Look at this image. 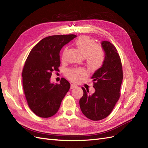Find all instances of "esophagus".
Instances as JSON below:
<instances>
[{"label": "esophagus", "instance_id": "1", "mask_svg": "<svg viewBox=\"0 0 148 148\" xmlns=\"http://www.w3.org/2000/svg\"><path fill=\"white\" fill-rule=\"evenodd\" d=\"M76 87H77L76 85H74V84H72L71 85V89H74V88H76Z\"/></svg>", "mask_w": 148, "mask_h": 148}]
</instances>
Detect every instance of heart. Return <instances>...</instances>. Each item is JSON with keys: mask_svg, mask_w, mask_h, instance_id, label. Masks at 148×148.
I'll list each match as a JSON object with an SVG mask.
<instances>
[{"mask_svg": "<svg viewBox=\"0 0 148 148\" xmlns=\"http://www.w3.org/2000/svg\"><path fill=\"white\" fill-rule=\"evenodd\" d=\"M75 45L85 57L86 63L90 69L97 70L103 65L105 60L104 51L92 38L86 36H81L75 41ZM65 54L66 49H64L62 53V59L64 58ZM85 74V70L79 68L68 70L66 76L72 81L78 82Z\"/></svg>", "mask_w": 148, "mask_h": 148, "instance_id": "obj_1", "label": "heart"}]
</instances>
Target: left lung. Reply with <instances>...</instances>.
<instances>
[{
    "label": "left lung",
    "mask_w": 148,
    "mask_h": 148,
    "mask_svg": "<svg viewBox=\"0 0 148 148\" xmlns=\"http://www.w3.org/2000/svg\"><path fill=\"white\" fill-rule=\"evenodd\" d=\"M101 45L106 53L104 62L91 77L95 92L89 95L82 88L84 94L79 100L83 114L92 121L103 119L110 114L120 97L123 79L122 63L116 47L108 41H103Z\"/></svg>",
    "instance_id": "left-lung-1"
}]
</instances>
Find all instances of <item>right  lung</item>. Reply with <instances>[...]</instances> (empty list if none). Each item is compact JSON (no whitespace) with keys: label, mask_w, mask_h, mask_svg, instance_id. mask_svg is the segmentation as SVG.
I'll use <instances>...</instances> for the list:
<instances>
[{"label":"right lung","mask_w":148,"mask_h":148,"mask_svg":"<svg viewBox=\"0 0 148 148\" xmlns=\"http://www.w3.org/2000/svg\"><path fill=\"white\" fill-rule=\"evenodd\" d=\"M74 34L51 36L39 41L26 59L22 69V86L29 108L37 116L51 117L58 111L70 83L61 78L60 84H52V73L59 71V52Z\"/></svg>","instance_id":"obj_1"}]
</instances>
